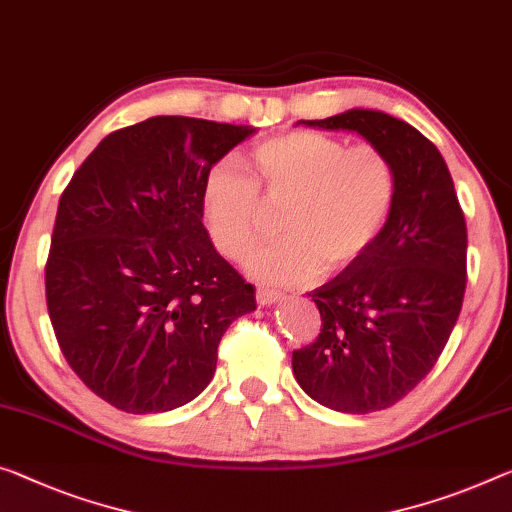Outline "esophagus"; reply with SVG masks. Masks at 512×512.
Wrapping results in <instances>:
<instances>
[{"mask_svg":"<svg viewBox=\"0 0 512 512\" xmlns=\"http://www.w3.org/2000/svg\"><path fill=\"white\" fill-rule=\"evenodd\" d=\"M256 300H258V304L270 306V304H277V302H281V300H283V295L279 293V290L258 288V290H256Z\"/></svg>","mask_w":512,"mask_h":512,"instance_id":"1","label":"esophagus"}]
</instances>
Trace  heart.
<instances>
[{
  "mask_svg": "<svg viewBox=\"0 0 512 512\" xmlns=\"http://www.w3.org/2000/svg\"><path fill=\"white\" fill-rule=\"evenodd\" d=\"M258 180L240 157L226 155L203 176L201 206L210 238L229 258H242L261 224V187L286 199L279 238L247 258L256 279L302 286L359 263L387 229L398 199V171L373 144L348 146L322 132L297 130L251 148Z\"/></svg>",
  "mask_w": 512,
  "mask_h": 512,
  "instance_id": "obj_1",
  "label": "heart"
}]
</instances>
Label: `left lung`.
<instances>
[{
	"label": "left lung",
	"mask_w": 512,
	"mask_h": 512,
	"mask_svg": "<svg viewBox=\"0 0 512 512\" xmlns=\"http://www.w3.org/2000/svg\"><path fill=\"white\" fill-rule=\"evenodd\" d=\"M309 128L357 132L398 171V199L373 249L311 290L322 327L293 352L300 387L329 410L368 414L407 396L437 364L467 286V224L437 146L396 116L348 109Z\"/></svg>",
	"instance_id": "obj_1"
}]
</instances>
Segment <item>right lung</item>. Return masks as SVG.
Instances as JSON below:
<instances>
[{
    "instance_id": "add662e5",
    "label": "right lung",
    "mask_w": 512,
    "mask_h": 512,
    "mask_svg": "<svg viewBox=\"0 0 512 512\" xmlns=\"http://www.w3.org/2000/svg\"><path fill=\"white\" fill-rule=\"evenodd\" d=\"M254 132L153 116L102 139L61 194L47 311L70 368L116 410L190 403L226 329L256 309L201 222L203 176Z\"/></svg>"
}]
</instances>
